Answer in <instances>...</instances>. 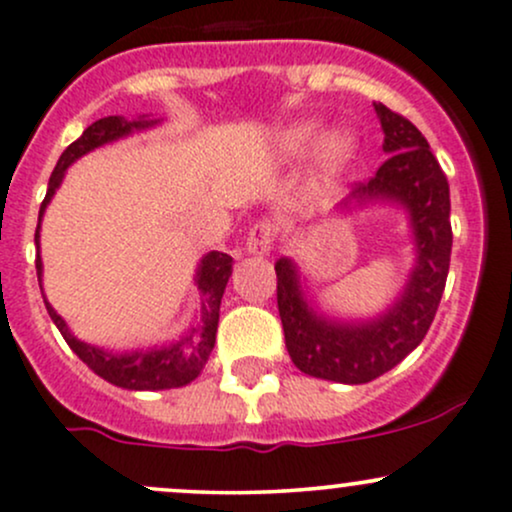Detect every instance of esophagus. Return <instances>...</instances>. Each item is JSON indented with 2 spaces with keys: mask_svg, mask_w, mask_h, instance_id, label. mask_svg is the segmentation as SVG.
Instances as JSON below:
<instances>
[{
  "mask_svg": "<svg viewBox=\"0 0 512 512\" xmlns=\"http://www.w3.org/2000/svg\"><path fill=\"white\" fill-rule=\"evenodd\" d=\"M272 245H274V225L262 220V223H257L255 228L250 230V235H247V252L257 257H265L270 255Z\"/></svg>",
  "mask_w": 512,
  "mask_h": 512,
  "instance_id": "1",
  "label": "esophagus"
}]
</instances>
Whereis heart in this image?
I'll return each instance as SVG.
<instances>
[{"label":"heart","mask_w":512,"mask_h":512,"mask_svg":"<svg viewBox=\"0 0 512 512\" xmlns=\"http://www.w3.org/2000/svg\"><path fill=\"white\" fill-rule=\"evenodd\" d=\"M314 148V159L319 176L324 181L336 179L343 171L351 169V164L358 157L360 142L351 129H331V132L321 134L319 125L314 122H294V125L279 129L274 137V154L282 161H297L311 152Z\"/></svg>","instance_id":"b5f03b06"}]
</instances>
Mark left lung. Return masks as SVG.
Wrapping results in <instances>:
<instances>
[{
  "label": "left lung",
  "mask_w": 512,
  "mask_h": 512,
  "mask_svg": "<svg viewBox=\"0 0 512 512\" xmlns=\"http://www.w3.org/2000/svg\"><path fill=\"white\" fill-rule=\"evenodd\" d=\"M385 142L375 176L341 201V211L387 203L410 218L414 267L397 299L373 319H336L306 294L297 262L279 257L277 306L292 363L311 378L363 385L395 368L422 343L444 294L451 260L449 181L427 139L402 115L375 102Z\"/></svg>",
  "instance_id": "8db88e82"
}]
</instances>
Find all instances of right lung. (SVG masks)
<instances>
[{
	"label": "right lung",
	"mask_w": 512,
	"mask_h": 512,
	"mask_svg": "<svg viewBox=\"0 0 512 512\" xmlns=\"http://www.w3.org/2000/svg\"><path fill=\"white\" fill-rule=\"evenodd\" d=\"M161 120H152L147 115H139L137 120H125L120 115L102 117V120L93 122L78 139L61 154L56 169H53L51 181H48L46 198L41 203L39 211V228H36V247H39L41 238V218L46 213L48 203H51L53 193L58 191V186L63 184V176H66L68 166L80 157H85L93 149L102 147V144L117 142V139L129 137L132 132H142L159 125ZM36 274H39V287H43V262L41 255L36 257ZM230 274H233V257L225 255V252H208L203 255L201 265L196 270V287L201 294L198 301V311L193 316V321L188 328L181 333V338L166 343V346H154V348H139V351H105L100 346H90V343L80 341L71 333L66 321L56 314L46 297L48 316L53 319L61 336L66 338L68 346L73 348V353L93 370L95 375H100L107 383L125 387V390H171V387H184L196 380L201 375V370L206 368L208 358L215 346V331H218V319H220V299H223L225 284H228Z\"/></svg>",
	"instance_id": "add662e5"
}]
</instances>
